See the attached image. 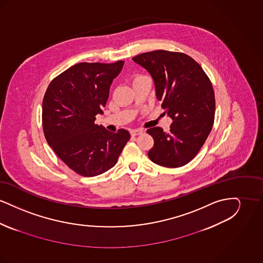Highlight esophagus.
<instances>
[{
  "instance_id": "obj_1",
  "label": "esophagus",
  "mask_w": 263,
  "mask_h": 263,
  "mask_svg": "<svg viewBox=\"0 0 263 263\" xmlns=\"http://www.w3.org/2000/svg\"><path fill=\"white\" fill-rule=\"evenodd\" d=\"M143 132H144V130H142V129H132V130L130 131V133H131L132 136H137V135L142 134Z\"/></svg>"
}]
</instances>
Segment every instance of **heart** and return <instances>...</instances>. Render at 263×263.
Segmentation results:
<instances>
[{"label":"heart","mask_w":263,"mask_h":263,"mask_svg":"<svg viewBox=\"0 0 263 263\" xmlns=\"http://www.w3.org/2000/svg\"><path fill=\"white\" fill-rule=\"evenodd\" d=\"M141 77H143V75L135 76V77H134V79H133V83H134V82H135V81H136V80H138V79H139V78H141Z\"/></svg>","instance_id":"heart-1"}]
</instances>
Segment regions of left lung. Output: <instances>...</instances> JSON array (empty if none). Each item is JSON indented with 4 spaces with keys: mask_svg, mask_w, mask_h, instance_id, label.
<instances>
[{
    "mask_svg": "<svg viewBox=\"0 0 263 263\" xmlns=\"http://www.w3.org/2000/svg\"><path fill=\"white\" fill-rule=\"evenodd\" d=\"M132 59L153 77L157 99L174 120L167 133L161 127L147 130L154 139L148 156L165 167L182 166L198 154L212 130V83L200 65L181 52L151 51Z\"/></svg>",
    "mask_w": 263,
    "mask_h": 263,
    "instance_id": "1",
    "label": "left lung"
}]
</instances>
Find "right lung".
I'll return each instance as SVG.
<instances>
[{
	"instance_id": "1",
	"label": "right lung",
	"mask_w": 263,
	"mask_h": 263,
	"mask_svg": "<svg viewBox=\"0 0 263 263\" xmlns=\"http://www.w3.org/2000/svg\"><path fill=\"white\" fill-rule=\"evenodd\" d=\"M124 61L79 63L51 81L42 101L44 136L55 154L78 175L96 176L110 170L130 139L95 123L102 113L113 79Z\"/></svg>"
}]
</instances>
